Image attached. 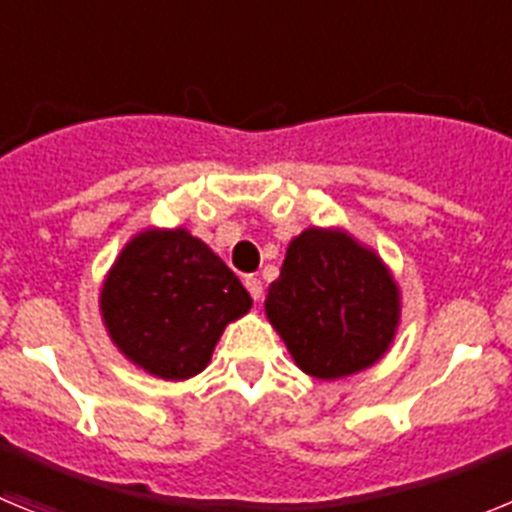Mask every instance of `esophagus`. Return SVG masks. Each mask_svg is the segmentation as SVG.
<instances>
[{
	"mask_svg": "<svg viewBox=\"0 0 512 512\" xmlns=\"http://www.w3.org/2000/svg\"><path fill=\"white\" fill-rule=\"evenodd\" d=\"M246 289H248V292H251V297L256 302H259L261 297H264V284H261L259 277H246Z\"/></svg>",
	"mask_w": 512,
	"mask_h": 512,
	"instance_id": "1",
	"label": "esophagus"
}]
</instances>
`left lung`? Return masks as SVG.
<instances>
[{
    "label": "left lung",
    "instance_id": "8db88e82",
    "mask_svg": "<svg viewBox=\"0 0 512 512\" xmlns=\"http://www.w3.org/2000/svg\"><path fill=\"white\" fill-rule=\"evenodd\" d=\"M302 372L341 379L377 364L400 328L402 295L374 248L343 228H305L287 246L264 302Z\"/></svg>",
    "mask_w": 512,
    "mask_h": 512
}]
</instances>
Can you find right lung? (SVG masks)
Returning a JSON list of instances; mask_svg holds the SVG:
<instances>
[{
    "label": "right lung",
    "mask_w": 512,
    "mask_h": 512,
    "mask_svg": "<svg viewBox=\"0 0 512 512\" xmlns=\"http://www.w3.org/2000/svg\"><path fill=\"white\" fill-rule=\"evenodd\" d=\"M251 295L187 228L135 233L99 289L104 330L130 364L166 382L200 374Z\"/></svg>",
    "instance_id": "1"
}]
</instances>
